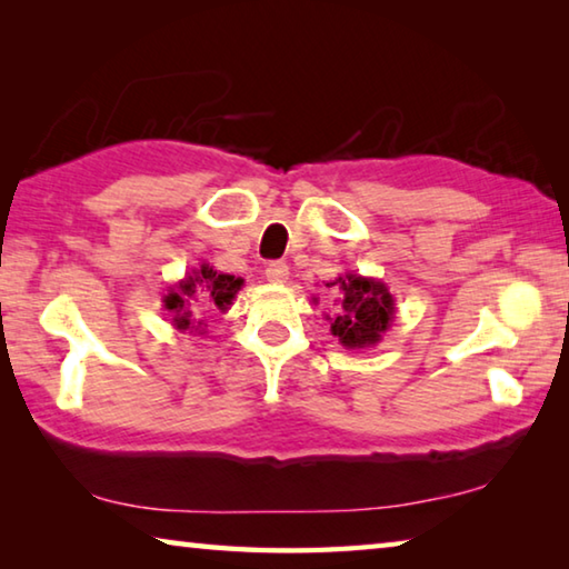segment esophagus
<instances>
[{"instance_id": "obj_1", "label": "esophagus", "mask_w": 569, "mask_h": 569, "mask_svg": "<svg viewBox=\"0 0 569 569\" xmlns=\"http://www.w3.org/2000/svg\"><path fill=\"white\" fill-rule=\"evenodd\" d=\"M266 278L271 283H286L288 281V263L286 261H271L266 266Z\"/></svg>"}]
</instances>
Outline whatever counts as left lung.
Masks as SVG:
<instances>
[{"mask_svg":"<svg viewBox=\"0 0 569 569\" xmlns=\"http://www.w3.org/2000/svg\"><path fill=\"white\" fill-rule=\"evenodd\" d=\"M326 286H339L341 291L339 313L331 319V333L336 339L349 349L377 343L393 319V298L387 286L353 273L336 278Z\"/></svg>","mask_w":569,"mask_h":569,"instance_id":"1","label":"left lung"}]
</instances>
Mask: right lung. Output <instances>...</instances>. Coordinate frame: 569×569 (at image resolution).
Instances as JSON below:
<instances>
[{"instance_id":"1","label":"right lung","mask_w":569,"mask_h":569,"mask_svg":"<svg viewBox=\"0 0 569 569\" xmlns=\"http://www.w3.org/2000/svg\"><path fill=\"white\" fill-rule=\"evenodd\" d=\"M240 286H243L240 278L218 273L210 266H200V271L188 276L186 281H180L178 288H172L166 296V308L172 313V323H176L178 329L198 331L200 321H196V316L213 306H218L220 311H226Z\"/></svg>"}]
</instances>
